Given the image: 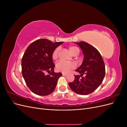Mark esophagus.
<instances>
[{"label": "esophagus", "instance_id": "esophagus-1", "mask_svg": "<svg viewBox=\"0 0 127 127\" xmlns=\"http://www.w3.org/2000/svg\"><path fill=\"white\" fill-rule=\"evenodd\" d=\"M63 75L64 76H67L68 74H66V73L63 72Z\"/></svg>", "mask_w": 127, "mask_h": 127}]
</instances>
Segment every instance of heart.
Instances as JSON below:
<instances>
[{"label": "heart", "mask_w": 127, "mask_h": 127, "mask_svg": "<svg viewBox=\"0 0 127 127\" xmlns=\"http://www.w3.org/2000/svg\"><path fill=\"white\" fill-rule=\"evenodd\" d=\"M69 50L71 54L74 56L77 55L79 52V49L75 47V46H71L69 47ZM60 51V48H57L54 50L52 53V58L53 60H57L58 58L59 53ZM76 67V65L73 63H67L64 61H59L56 64V69L58 71L63 72L64 73H68L71 70L73 69Z\"/></svg>", "instance_id": "b5f03b06"}]
</instances>
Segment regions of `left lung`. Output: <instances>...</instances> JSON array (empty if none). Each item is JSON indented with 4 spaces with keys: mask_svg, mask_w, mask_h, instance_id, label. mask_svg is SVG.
I'll return each instance as SVG.
<instances>
[{
    "mask_svg": "<svg viewBox=\"0 0 127 127\" xmlns=\"http://www.w3.org/2000/svg\"><path fill=\"white\" fill-rule=\"evenodd\" d=\"M76 43L82 50L84 58L82 64L75 70L80 75H74V80L68 85L76 93L88 95L102 83L105 74V64L100 53L93 46L84 41Z\"/></svg>",
    "mask_w": 127,
    "mask_h": 127,
    "instance_id": "8db88e82",
    "label": "left lung"
}]
</instances>
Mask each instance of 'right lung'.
<instances>
[{
  "mask_svg": "<svg viewBox=\"0 0 127 127\" xmlns=\"http://www.w3.org/2000/svg\"><path fill=\"white\" fill-rule=\"evenodd\" d=\"M63 42L53 43L47 39H39L30 44L22 59V74L27 86L38 95L50 94L55 90L62 73L54 71L52 53ZM45 71L50 73L45 75Z\"/></svg>",
  "mask_w": 127,
  "mask_h": 127,
  "instance_id": "add662e5",
  "label": "right lung"
}]
</instances>
